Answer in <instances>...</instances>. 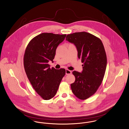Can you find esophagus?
<instances>
[{
    "instance_id": "esophagus-1",
    "label": "esophagus",
    "mask_w": 129,
    "mask_h": 129,
    "mask_svg": "<svg viewBox=\"0 0 129 129\" xmlns=\"http://www.w3.org/2000/svg\"><path fill=\"white\" fill-rule=\"evenodd\" d=\"M72 74V71H70L69 70L66 69V74L67 75H69Z\"/></svg>"
}]
</instances>
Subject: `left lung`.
<instances>
[{
	"label": "left lung",
	"instance_id": "8db88e82",
	"mask_svg": "<svg viewBox=\"0 0 129 129\" xmlns=\"http://www.w3.org/2000/svg\"><path fill=\"white\" fill-rule=\"evenodd\" d=\"M66 40L76 46L78 57L83 63L81 73L73 72L75 81L71 84L72 91L79 99H87L97 91L105 76L107 58L103 44L86 32L68 34Z\"/></svg>",
	"mask_w": 129,
	"mask_h": 129
}]
</instances>
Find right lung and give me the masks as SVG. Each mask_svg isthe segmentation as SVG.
Returning a JSON list of instances; mask_svg holds the SVG:
<instances>
[{"instance_id":"right-lung-1","label":"right lung","mask_w":129,"mask_h":129,"mask_svg":"<svg viewBox=\"0 0 129 129\" xmlns=\"http://www.w3.org/2000/svg\"><path fill=\"white\" fill-rule=\"evenodd\" d=\"M66 34L43 33L28 43L24 52L23 65L27 77L33 88L45 100L52 98L66 73L65 69L50 68L57 46Z\"/></svg>"}]
</instances>
